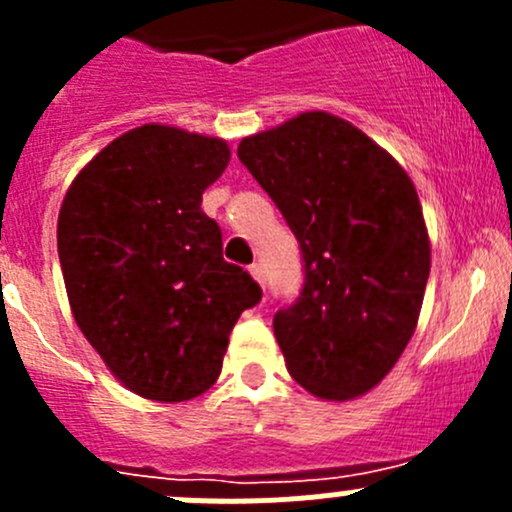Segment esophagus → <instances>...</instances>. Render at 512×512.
I'll return each mask as SVG.
<instances>
[{
  "label": "esophagus",
  "mask_w": 512,
  "mask_h": 512,
  "mask_svg": "<svg viewBox=\"0 0 512 512\" xmlns=\"http://www.w3.org/2000/svg\"><path fill=\"white\" fill-rule=\"evenodd\" d=\"M250 275L255 277V280H257V285H260V287H265V267H262L260 262H255V265L250 267Z\"/></svg>",
  "instance_id": "1"
}]
</instances>
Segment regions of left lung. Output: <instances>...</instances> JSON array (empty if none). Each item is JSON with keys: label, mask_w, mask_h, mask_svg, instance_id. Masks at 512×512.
<instances>
[{"label": "left lung", "mask_w": 512, "mask_h": 512, "mask_svg": "<svg viewBox=\"0 0 512 512\" xmlns=\"http://www.w3.org/2000/svg\"><path fill=\"white\" fill-rule=\"evenodd\" d=\"M237 158L302 250V292L272 322L287 371L319 399L366 394L404 354L431 272L414 183L366 133L324 111L242 138Z\"/></svg>", "instance_id": "1"}]
</instances>
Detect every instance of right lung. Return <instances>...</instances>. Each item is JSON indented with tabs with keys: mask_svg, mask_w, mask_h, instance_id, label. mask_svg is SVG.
<instances>
[{
	"mask_svg": "<svg viewBox=\"0 0 512 512\" xmlns=\"http://www.w3.org/2000/svg\"><path fill=\"white\" fill-rule=\"evenodd\" d=\"M220 138L146 123L76 175L59 213V262L76 324L133 394L188 401L223 369L232 327L262 289L223 260L200 210L223 175Z\"/></svg>",
	"mask_w": 512,
	"mask_h": 512,
	"instance_id": "obj_1",
	"label": "right lung"
}]
</instances>
